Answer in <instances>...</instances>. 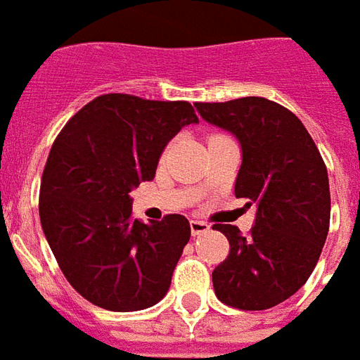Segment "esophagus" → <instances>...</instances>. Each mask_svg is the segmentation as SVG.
Wrapping results in <instances>:
<instances>
[{"mask_svg": "<svg viewBox=\"0 0 360 360\" xmlns=\"http://www.w3.org/2000/svg\"><path fill=\"white\" fill-rule=\"evenodd\" d=\"M210 230V224L202 222V220H191V232L193 236H200V233H205Z\"/></svg>", "mask_w": 360, "mask_h": 360, "instance_id": "esophagus-1", "label": "esophagus"}]
</instances>
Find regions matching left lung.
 <instances>
[{
	"label": "left lung",
	"mask_w": 360,
	"mask_h": 360,
	"mask_svg": "<svg viewBox=\"0 0 360 360\" xmlns=\"http://www.w3.org/2000/svg\"><path fill=\"white\" fill-rule=\"evenodd\" d=\"M198 115L236 136L241 165L236 197L255 205L248 236L214 224L230 255L212 271L218 300L240 310H267L308 281L329 232L326 163L296 115L263 97L197 103Z\"/></svg>",
	"instance_id": "obj_1"
}]
</instances>
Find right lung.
Here are the masks:
<instances>
[{"mask_svg":"<svg viewBox=\"0 0 360 360\" xmlns=\"http://www.w3.org/2000/svg\"><path fill=\"white\" fill-rule=\"evenodd\" d=\"M197 122L187 101L109 93L58 134L40 181V224L68 283L85 300L136 311L167 294L191 226L181 214L134 220L130 193L154 179L169 140Z\"/></svg>","mask_w":360,"mask_h":360,"instance_id":"add662e5","label":"right lung"}]
</instances>
